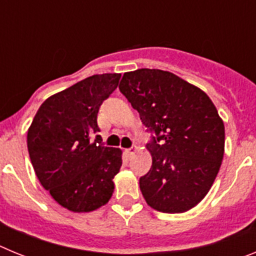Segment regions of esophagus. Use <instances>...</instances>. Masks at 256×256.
<instances>
[{"instance_id": "34e87169", "label": "esophagus", "mask_w": 256, "mask_h": 256, "mask_svg": "<svg viewBox=\"0 0 256 256\" xmlns=\"http://www.w3.org/2000/svg\"><path fill=\"white\" fill-rule=\"evenodd\" d=\"M137 152V148H126V154L128 156H132V155H134V154Z\"/></svg>"}]
</instances>
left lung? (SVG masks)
Instances as JSON below:
<instances>
[{"mask_svg": "<svg viewBox=\"0 0 256 256\" xmlns=\"http://www.w3.org/2000/svg\"><path fill=\"white\" fill-rule=\"evenodd\" d=\"M119 90L154 133L152 165L140 178L148 206L188 212L206 196L224 155V123L210 97L170 72L124 73Z\"/></svg>", "mask_w": 256, "mask_h": 256, "instance_id": "obj_1", "label": "left lung"}]
</instances>
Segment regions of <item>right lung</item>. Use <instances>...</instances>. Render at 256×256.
<instances>
[{
    "label": "right lung",
    "mask_w": 256,
    "mask_h": 256,
    "mask_svg": "<svg viewBox=\"0 0 256 256\" xmlns=\"http://www.w3.org/2000/svg\"><path fill=\"white\" fill-rule=\"evenodd\" d=\"M122 74L88 76L52 94L38 108L26 136L29 158L44 190L73 212L100 209L112 198L122 166L120 148L90 141L98 132L97 112Z\"/></svg>",
    "instance_id": "1"
}]
</instances>
